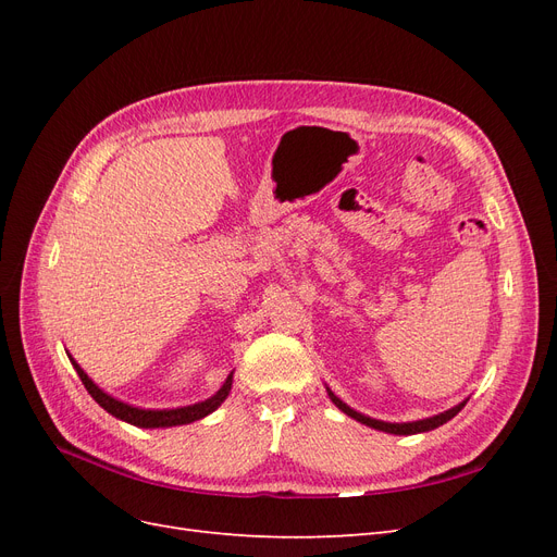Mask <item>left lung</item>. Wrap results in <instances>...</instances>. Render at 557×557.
<instances>
[{"instance_id": "1", "label": "left lung", "mask_w": 557, "mask_h": 557, "mask_svg": "<svg viewBox=\"0 0 557 557\" xmlns=\"http://www.w3.org/2000/svg\"><path fill=\"white\" fill-rule=\"evenodd\" d=\"M330 393V391H327ZM330 399L336 404V407H339L346 416H350V418H356L358 423H362V425H369V428H374V430H381V432H391V434H418V432H430V430H434V428H440V425H444V423H448V420L453 418V416H458L460 413V409L465 407V401L462 404H458V407H453V409H448V411H444V413H440V416H432V418H425V420H416V423H383V420H374V418H367V416H362V413H358V411H352L350 407H346V404L336 397L334 393H330Z\"/></svg>"}]
</instances>
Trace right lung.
Listing matches in <instances>:
<instances>
[{
    "mask_svg": "<svg viewBox=\"0 0 557 557\" xmlns=\"http://www.w3.org/2000/svg\"><path fill=\"white\" fill-rule=\"evenodd\" d=\"M72 360V358H70ZM74 369L78 379L86 385V391L92 395V399L102 407L104 411H109L111 416L125 420L129 425H137V428H172V425H185V423H193V420H199L209 416L211 411H215L221 404L225 401V397L232 391V374L227 376V381L223 383L221 391H218L211 399L207 401H199L193 404V407H183V409H166V411H146V409H137V407H129V404H123L113 399L111 395H107L104 391H99V387L88 379V374L83 372V369L72 360Z\"/></svg>",
    "mask_w": 557,
    "mask_h": 557,
    "instance_id": "add662e5",
    "label": "right lung"
}]
</instances>
